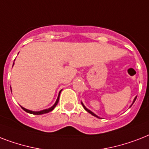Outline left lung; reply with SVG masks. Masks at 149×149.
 <instances>
[{
	"instance_id": "1",
	"label": "left lung",
	"mask_w": 149,
	"mask_h": 149,
	"mask_svg": "<svg viewBox=\"0 0 149 149\" xmlns=\"http://www.w3.org/2000/svg\"><path fill=\"white\" fill-rule=\"evenodd\" d=\"M136 98H137V97H135V98H134V101H133V104H134V101H135V100H136ZM82 105H83V107H84V108L85 109V110H86V111H87V112H89V113H91V114H92V115L95 116V117H97V118H99V117H98V116H97V115H96L95 113H93V112H92V111H90V110H88V109L86 108V107L84 106V104H83V103H82Z\"/></svg>"
}]
</instances>
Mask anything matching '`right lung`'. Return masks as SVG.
Returning <instances> with one entry per match:
<instances>
[{
  "label": "right lung",
  "mask_w": 149,
  "mask_h": 149,
  "mask_svg": "<svg viewBox=\"0 0 149 149\" xmlns=\"http://www.w3.org/2000/svg\"><path fill=\"white\" fill-rule=\"evenodd\" d=\"M60 93H61V91L59 92V93H58V98H57V100H56V103H55V104H54L53 106L52 107H50V108H49V109H45V110H43V111H29V110H27V109L24 108V107H22V108L23 109L24 111L28 112V113H31V114H36V115H39V114H43V113H49V112H50V111H52V110H53V109L56 107V106L57 105V104H58Z\"/></svg>",
  "instance_id": "1"
}]
</instances>
